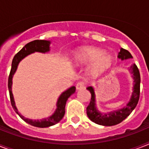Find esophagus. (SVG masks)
Wrapping results in <instances>:
<instances>
[{"label": "esophagus", "instance_id": "1", "mask_svg": "<svg viewBox=\"0 0 149 149\" xmlns=\"http://www.w3.org/2000/svg\"><path fill=\"white\" fill-rule=\"evenodd\" d=\"M77 90H81V89H84L85 87V84L84 82H78L77 84Z\"/></svg>", "mask_w": 149, "mask_h": 149}]
</instances>
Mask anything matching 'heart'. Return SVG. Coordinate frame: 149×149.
Here are the masks:
<instances>
[{"instance_id": "obj_1", "label": "heart", "mask_w": 149, "mask_h": 149, "mask_svg": "<svg viewBox=\"0 0 149 149\" xmlns=\"http://www.w3.org/2000/svg\"><path fill=\"white\" fill-rule=\"evenodd\" d=\"M74 62L77 65L90 64L89 73L92 76L99 75L111 67L113 63V56L105 52L104 49L97 47L81 48L74 53Z\"/></svg>"}]
</instances>
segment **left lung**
<instances>
[{
    "label": "left lung",
    "mask_w": 149,
    "mask_h": 149,
    "mask_svg": "<svg viewBox=\"0 0 149 149\" xmlns=\"http://www.w3.org/2000/svg\"><path fill=\"white\" fill-rule=\"evenodd\" d=\"M118 58L121 60H125L127 58H132V56L129 52L124 49H120L118 56ZM129 72L132 74V77L133 79V89H132V93L129 101L125 107L121 108L115 110V111L107 112V113H101L98 111L97 108V104H96V94L95 91L93 86H88V90L91 93V100L90 104L86 107V114L90 118V120L93 122L103 126H113L120 123L125 120L127 116L132 112V111L135 108V107L138 104L140 96V82H141V77H140V72L135 64L131 65L129 68Z\"/></svg>",
    "instance_id": "left-lung-1"
}]
</instances>
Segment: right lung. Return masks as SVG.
I'll use <instances>...</instances> for the list:
<instances>
[{
    "label": "right lung",
    "instance_id": "right-lung-1",
    "mask_svg": "<svg viewBox=\"0 0 149 149\" xmlns=\"http://www.w3.org/2000/svg\"><path fill=\"white\" fill-rule=\"evenodd\" d=\"M50 44L51 42L47 40H35L24 45L22 49L20 50L15 56L11 63V70H10V75L8 77V90H9V94H10V103L12 105L13 109L15 110L16 113L19 115V117L22 120L29 125L38 127H48L52 125H56L60 121L65 114V107L68 98L70 96L73 94L76 91V87L74 86H71L66 91L61 93L58 97L57 102H56V109L54 111V113L49 116V118H42V119H38V120H32L29 119L22 115V113L18 112L17 107L15 105V99L12 93V79L13 76L16 72L17 69V65L19 63L25 58L26 56L34 52H42V53H46L50 51Z\"/></svg>",
    "mask_w": 149,
    "mask_h": 149
}]
</instances>
